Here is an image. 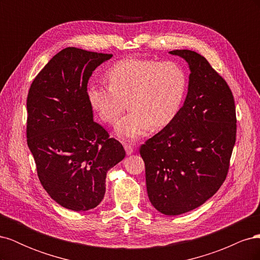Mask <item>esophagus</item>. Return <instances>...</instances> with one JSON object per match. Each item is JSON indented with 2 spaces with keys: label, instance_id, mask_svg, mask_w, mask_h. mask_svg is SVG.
Listing matches in <instances>:
<instances>
[{
  "label": "esophagus",
  "instance_id": "1",
  "mask_svg": "<svg viewBox=\"0 0 260 260\" xmlns=\"http://www.w3.org/2000/svg\"><path fill=\"white\" fill-rule=\"evenodd\" d=\"M123 147H124V151H125V153H127V155H131L133 152H135V149H133V147L131 145L124 144Z\"/></svg>",
  "mask_w": 260,
  "mask_h": 260
}]
</instances>
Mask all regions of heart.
Masks as SVG:
<instances>
[{
  "label": "heart",
  "instance_id": "heart-1",
  "mask_svg": "<svg viewBox=\"0 0 260 260\" xmlns=\"http://www.w3.org/2000/svg\"><path fill=\"white\" fill-rule=\"evenodd\" d=\"M109 84L92 83L86 96L101 120L113 123L128 101L129 113L115 124V135L125 142L143 138L154 127L176 119L186 93V74L176 61L127 58L106 74Z\"/></svg>",
  "mask_w": 260,
  "mask_h": 260
}]
</instances>
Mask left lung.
I'll list each match as a JSON object with an SVG mask.
<instances>
[{
	"mask_svg": "<svg viewBox=\"0 0 260 260\" xmlns=\"http://www.w3.org/2000/svg\"><path fill=\"white\" fill-rule=\"evenodd\" d=\"M169 54L188 65L187 93L176 119L140 148L149 202L164 215L200 207L225 180L237 136L232 92L207 59L190 50Z\"/></svg>",
	"mask_w": 260,
	"mask_h": 260,
	"instance_id": "obj_1",
	"label": "left lung"
}]
</instances>
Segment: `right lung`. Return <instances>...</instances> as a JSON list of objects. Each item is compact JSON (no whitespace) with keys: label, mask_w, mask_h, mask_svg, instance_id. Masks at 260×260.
I'll return each instance as SVG.
<instances>
[{"label":"right lung","mask_w":260,"mask_h":260,"mask_svg":"<svg viewBox=\"0 0 260 260\" xmlns=\"http://www.w3.org/2000/svg\"><path fill=\"white\" fill-rule=\"evenodd\" d=\"M112 54L66 48L44 66L27 98V143L44 190L74 211L95 208L104 199L107 171L125 152L94 122L86 96L92 73Z\"/></svg>","instance_id":"right-lung-1"}]
</instances>
